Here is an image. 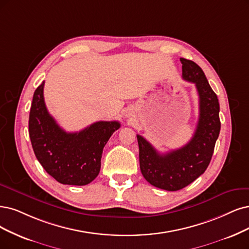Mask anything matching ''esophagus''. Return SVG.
I'll return each instance as SVG.
<instances>
[{
  "label": "esophagus",
  "instance_id": "esophagus-1",
  "mask_svg": "<svg viewBox=\"0 0 249 249\" xmlns=\"http://www.w3.org/2000/svg\"><path fill=\"white\" fill-rule=\"evenodd\" d=\"M124 114H125V117H126V118H130V117L133 116V109H132L131 107H128V108L125 109Z\"/></svg>",
  "mask_w": 249,
  "mask_h": 249
}]
</instances>
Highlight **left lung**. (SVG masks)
<instances>
[{"label": "left lung", "mask_w": 249, "mask_h": 249, "mask_svg": "<svg viewBox=\"0 0 249 249\" xmlns=\"http://www.w3.org/2000/svg\"><path fill=\"white\" fill-rule=\"evenodd\" d=\"M182 79L194 83L199 95V119L194 135L182 148L160 154L137 134L140 166L152 186L178 191L203 174L210 163L220 130L219 104L202 69L194 61L180 58Z\"/></svg>", "instance_id": "left-lung-1"}]
</instances>
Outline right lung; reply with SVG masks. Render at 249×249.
Instances as JSON below:
<instances>
[{
    "label": "right lung",
    "instance_id": "1",
    "mask_svg": "<svg viewBox=\"0 0 249 249\" xmlns=\"http://www.w3.org/2000/svg\"><path fill=\"white\" fill-rule=\"evenodd\" d=\"M44 84L36 89L29 119L33 150L48 174L63 185L85 186L99 173L103 150L120 128L118 121H99L79 132H67L48 113Z\"/></svg>",
    "mask_w": 249,
    "mask_h": 249
}]
</instances>
